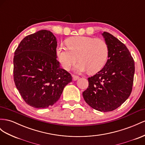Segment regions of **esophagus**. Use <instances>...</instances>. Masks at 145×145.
Here are the masks:
<instances>
[{
	"instance_id": "obj_1",
	"label": "esophagus",
	"mask_w": 145,
	"mask_h": 145,
	"mask_svg": "<svg viewBox=\"0 0 145 145\" xmlns=\"http://www.w3.org/2000/svg\"><path fill=\"white\" fill-rule=\"evenodd\" d=\"M72 79H73V80H78L79 79V76H74V75H72Z\"/></svg>"
}]
</instances>
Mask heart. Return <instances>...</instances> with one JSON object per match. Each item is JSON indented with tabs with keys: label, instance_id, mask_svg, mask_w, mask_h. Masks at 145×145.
I'll list each match as a JSON object with an SVG mask.
<instances>
[{
	"label": "heart",
	"instance_id": "b5f03b06",
	"mask_svg": "<svg viewBox=\"0 0 145 145\" xmlns=\"http://www.w3.org/2000/svg\"><path fill=\"white\" fill-rule=\"evenodd\" d=\"M67 48L59 46L56 49L58 61L65 70H69L77 61L74 71L82 73L88 71L94 74L100 71L108 56L106 41L101 38L89 37H74L66 41Z\"/></svg>",
	"mask_w": 145,
	"mask_h": 145
}]
</instances>
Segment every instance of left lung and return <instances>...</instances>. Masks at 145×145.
<instances>
[{
	"label": "left lung",
	"mask_w": 145,
	"mask_h": 145,
	"mask_svg": "<svg viewBox=\"0 0 145 145\" xmlns=\"http://www.w3.org/2000/svg\"><path fill=\"white\" fill-rule=\"evenodd\" d=\"M102 35L108 46V59L101 71L88 78V87L82 95L91 107L106 112L115 110L129 97L135 65L123 42L108 32Z\"/></svg>",
	"instance_id": "obj_1"
}]
</instances>
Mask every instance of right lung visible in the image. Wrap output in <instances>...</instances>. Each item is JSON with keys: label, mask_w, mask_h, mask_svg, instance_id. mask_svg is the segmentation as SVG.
<instances>
[{"label": "right lung", "mask_w": 145, "mask_h": 145, "mask_svg": "<svg viewBox=\"0 0 145 145\" xmlns=\"http://www.w3.org/2000/svg\"><path fill=\"white\" fill-rule=\"evenodd\" d=\"M57 41L49 30L25 37L14 52L13 77L25 103L34 108L52 106L60 99L72 76L57 59Z\"/></svg>", "instance_id": "right-lung-1"}]
</instances>
